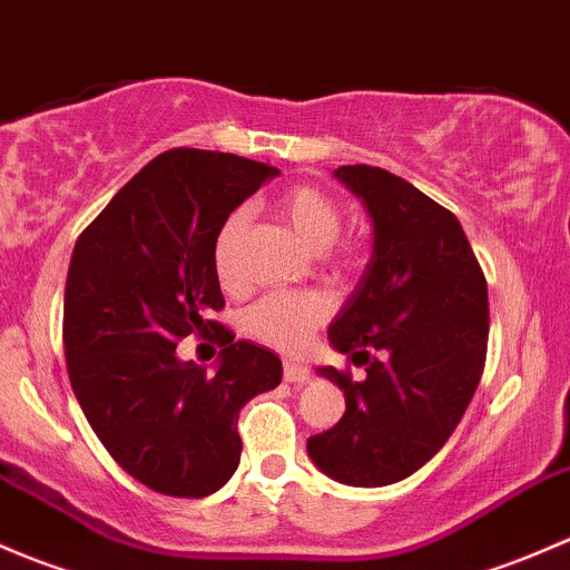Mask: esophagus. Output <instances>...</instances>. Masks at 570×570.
Segmentation results:
<instances>
[{
    "mask_svg": "<svg viewBox=\"0 0 570 570\" xmlns=\"http://www.w3.org/2000/svg\"><path fill=\"white\" fill-rule=\"evenodd\" d=\"M285 379L291 384H304V381H309V367L302 362H285Z\"/></svg>",
    "mask_w": 570,
    "mask_h": 570,
    "instance_id": "34e87169",
    "label": "esophagus"
}]
</instances>
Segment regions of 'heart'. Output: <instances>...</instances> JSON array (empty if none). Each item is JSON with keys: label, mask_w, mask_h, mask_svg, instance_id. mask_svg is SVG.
I'll return each instance as SVG.
<instances>
[{"label": "heart", "mask_w": 570, "mask_h": 570, "mask_svg": "<svg viewBox=\"0 0 570 570\" xmlns=\"http://www.w3.org/2000/svg\"><path fill=\"white\" fill-rule=\"evenodd\" d=\"M279 214L291 230L309 249H326L340 233V208L318 186H293L279 199ZM246 227V210L238 208L225 216L214 238V272L222 287L233 291L238 285V246ZM328 304L313 291H279L268 293L252 304L244 315V328L249 337L279 351H298L307 343L309 332L326 318Z\"/></svg>", "instance_id": "b5f03b06"}]
</instances>
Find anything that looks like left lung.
Masks as SVG:
<instances>
[{"label": "left lung", "mask_w": 570, "mask_h": 570, "mask_svg": "<svg viewBox=\"0 0 570 570\" xmlns=\"http://www.w3.org/2000/svg\"><path fill=\"white\" fill-rule=\"evenodd\" d=\"M334 178L373 219L371 263L328 326L365 379L318 367L345 414L307 453L328 478L379 489L431 461L466 412L489 348V287L455 214L409 180L367 164Z\"/></svg>", "instance_id": "1"}]
</instances>
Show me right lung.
Masks as SVG:
<instances>
[{"instance_id":"1","label":"right lung","mask_w":570,"mask_h":570,"mask_svg":"<svg viewBox=\"0 0 570 570\" xmlns=\"http://www.w3.org/2000/svg\"><path fill=\"white\" fill-rule=\"evenodd\" d=\"M279 169L175 148L139 169L87 225L70 257L62 340L70 386L109 455L148 489L199 500L242 461L238 412L283 381V362L210 315L225 307L214 238ZM214 333V376L177 340Z\"/></svg>"}]
</instances>
